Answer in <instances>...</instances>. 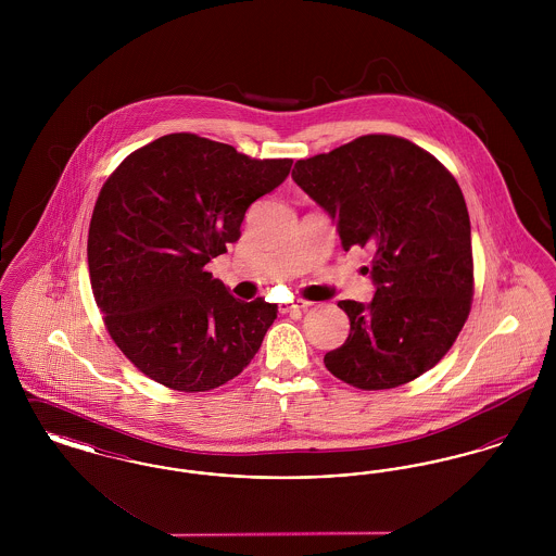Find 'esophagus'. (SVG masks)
<instances>
[{"mask_svg": "<svg viewBox=\"0 0 556 556\" xmlns=\"http://www.w3.org/2000/svg\"><path fill=\"white\" fill-rule=\"evenodd\" d=\"M306 306H308V302H302V300H293V302L279 304V311H281L283 315H288V313H300V311H304Z\"/></svg>", "mask_w": 556, "mask_h": 556, "instance_id": "esophagus-1", "label": "esophagus"}]
</instances>
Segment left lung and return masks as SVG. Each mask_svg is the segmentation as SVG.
Instances as JSON below:
<instances>
[{
	"label": "left lung",
	"mask_w": 556,
	"mask_h": 556,
	"mask_svg": "<svg viewBox=\"0 0 556 556\" xmlns=\"http://www.w3.org/2000/svg\"><path fill=\"white\" fill-rule=\"evenodd\" d=\"M291 179L336 223L344 250H372L369 304L342 300L348 340L325 367L361 390L413 381L454 344L471 311V223L463 191L419 146L365 135L298 160Z\"/></svg>",
	"instance_id": "1"
}]
</instances>
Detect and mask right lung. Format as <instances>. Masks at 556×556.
Returning a JSON list of instances; mask_svg holds the SVG:
<instances>
[{
    "label": "right lung",
    "instance_id": "right-lung-1",
    "mask_svg": "<svg viewBox=\"0 0 556 556\" xmlns=\"http://www.w3.org/2000/svg\"><path fill=\"white\" fill-rule=\"evenodd\" d=\"M291 160H254L191 132L132 152L96 202L87 261L114 344L150 379L208 392L254 358L277 304L231 295L206 265L239 239L252 202Z\"/></svg>",
    "mask_w": 556,
    "mask_h": 556
}]
</instances>
